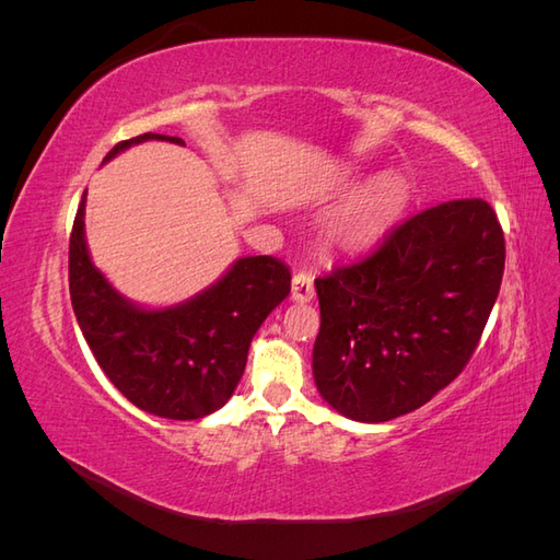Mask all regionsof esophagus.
<instances>
[{"mask_svg":"<svg viewBox=\"0 0 560 560\" xmlns=\"http://www.w3.org/2000/svg\"><path fill=\"white\" fill-rule=\"evenodd\" d=\"M315 299L313 278L308 273H296L292 280V301L296 303H311Z\"/></svg>","mask_w":560,"mask_h":560,"instance_id":"1","label":"esophagus"}]
</instances>
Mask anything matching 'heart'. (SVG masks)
I'll return each instance as SVG.
<instances>
[{
  "label": "heart",
  "instance_id": "1",
  "mask_svg": "<svg viewBox=\"0 0 560 560\" xmlns=\"http://www.w3.org/2000/svg\"><path fill=\"white\" fill-rule=\"evenodd\" d=\"M409 200L411 189L401 177L383 175L374 179L354 202L343 229V241L350 247H366L381 241L409 208Z\"/></svg>",
  "mask_w": 560,
  "mask_h": 560
}]
</instances>
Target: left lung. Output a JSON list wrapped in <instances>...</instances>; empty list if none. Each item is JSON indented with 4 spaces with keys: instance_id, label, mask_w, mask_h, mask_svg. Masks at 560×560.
<instances>
[{
    "instance_id": "obj_1",
    "label": "left lung",
    "mask_w": 560,
    "mask_h": 560,
    "mask_svg": "<svg viewBox=\"0 0 560 560\" xmlns=\"http://www.w3.org/2000/svg\"><path fill=\"white\" fill-rule=\"evenodd\" d=\"M504 270V235L481 198L406 219L366 259L315 280L319 397L358 422L411 413L469 362Z\"/></svg>"
}]
</instances>
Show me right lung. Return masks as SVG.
<instances>
[{"instance_id": "right-lung-1", "label": "right lung", "mask_w": 560, "mask_h": 560, "mask_svg": "<svg viewBox=\"0 0 560 560\" xmlns=\"http://www.w3.org/2000/svg\"><path fill=\"white\" fill-rule=\"evenodd\" d=\"M149 140L184 147L182 138L144 132L118 142L105 163ZM83 217L86 191L70 238V296L107 378L151 416L198 420L222 409L243 378L254 334L290 294V268L273 257H241L196 296L147 308L126 299L93 264Z\"/></svg>"}]
</instances>
